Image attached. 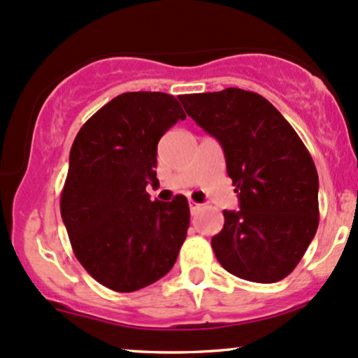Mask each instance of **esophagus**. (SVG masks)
Wrapping results in <instances>:
<instances>
[{"label":"esophagus","mask_w":358,"mask_h":358,"mask_svg":"<svg viewBox=\"0 0 358 358\" xmlns=\"http://www.w3.org/2000/svg\"><path fill=\"white\" fill-rule=\"evenodd\" d=\"M188 206H190L192 214H197V212L202 209V206H200V203H197V202H194V200H190V202H188Z\"/></svg>","instance_id":"obj_1"}]
</instances>
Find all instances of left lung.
<instances>
[{"label": "left lung", "instance_id": "left-lung-1", "mask_svg": "<svg viewBox=\"0 0 358 358\" xmlns=\"http://www.w3.org/2000/svg\"><path fill=\"white\" fill-rule=\"evenodd\" d=\"M187 115L221 143L239 210L212 238L229 273L273 284L304 257L320 224L317 171L292 125L266 98L239 88L180 96Z\"/></svg>", "mask_w": 358, "mask_h": 358}]
</instances>
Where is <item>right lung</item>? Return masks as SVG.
Listing matches in <instances>:
<instances>
[{
	"label": "right lung",
	"instance_id": "right-lung-1",
	"mask_svg": "<svg viewBox=\"0 0 358 358\" xmlns=\"http://www.w3.org/2000/svg\"><path fill=\"white\" fill-rule=\"evenodd\" d=\"M185 112L173 95L122 93L85 122L69 152L61 215L78 262L105 287L134 292L175 265L190 226L183 195L149 200L156 152Z\"/></svg>",
	"mask_w": 358,
	"mask_h": 358
}]
</instances>
